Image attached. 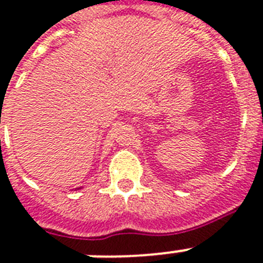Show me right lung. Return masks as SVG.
Instances as JSON below:
<instances>
[{
  "label": "right lung",
  "mask_w": 263,
  "mask_h": 263,
  "mask_svg": "<svg viewBox=\"0 0 263 263\" xmlns=\"http://www.w3.org/2000/svg\"><path fill=\"white\" fill-rule=\"evenodd\" d=\"M77 189H80V187H77Z\"/></svg>",
  "instance_id": "1"
}]
</instances>
